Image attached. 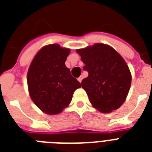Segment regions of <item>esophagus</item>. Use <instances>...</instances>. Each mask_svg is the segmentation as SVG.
Masks as SVG:
<instances>
[{
	"mask_svg": "<svg viewBox=\"0 0 152 152\" xmlns=\"http://www.w3.org/2000/svg\"><path fill=\"white\" fill-rule=\"evenodd\" d=\"M77 80H78L79 82L81 83V81H82V80H83V77H82V76H80V77H79L78 78H77Z\"/></svg>",
	"mask_w": 152,
	"mask_h": 152,
	"instance_id": "1",
	"label": "esophagus"
}]
</instances>
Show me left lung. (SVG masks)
Returning <instances> with one entry per match:
<instances>
[{
  "instance_id": "left-lung-1",
  "label": "left lung",
  "mask_w": 152,
  "mask_h": 152,
  "mask_svg": "<svg viewBox=\"0 0 152 152\" xmlns=\"http://www.w3.org/2000/svg\"><path fill=\"white\" fill-rule=\"evenodd\" d=\"M88 77L81 82L90 102L101 113L116 110L124 103L132 81L129 67L110 45L97 43L77 49Z\"/></svg>"
}]
</instances>
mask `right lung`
<instances>
[{
    "mask_svg": "<svg viewBox=\"0 0 152 152\" xmlns=\"http://www.w3.org/2000/svg\"><path fill=\"white\" fill-rule=\"evenodd\" d=\"M70 49L52 44L42 48L30 64L27 84L30 97L42 112L61 113L72 100L80 83L71 75L65 61Z\"/></svg>",
    "mask_w": 152,
    "mask_h": 152,
    "instance_id": "obj_1",
    "label": "right lung"
}]
</instances>
